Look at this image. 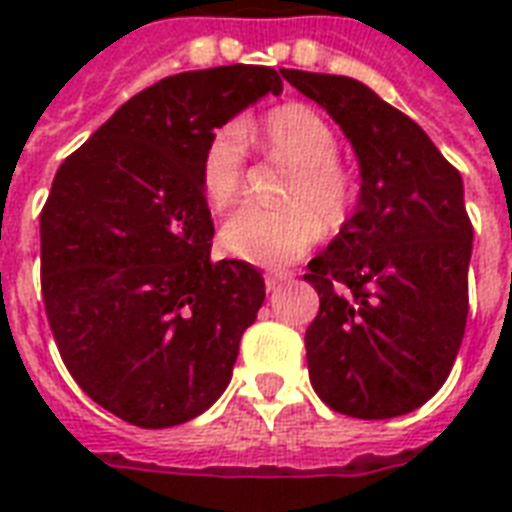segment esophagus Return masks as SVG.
Wrapping results in <instances>:
<instances>
[{
	"instance_id": "esophagus-1",
	"label": "esophagus",
	"mask_w": 512,
	"mask_h": 512,
	"mask_svg": "<svg viewBox=\"0 0 512 512\" xmlns=\"http://www.w3.org/2000/svg\"><path fill=\"white\" fill-rule=\"evenodd\" d=\"M289 279H292L289 273H271V276H265V287H268V292H276Z\"/></svg>"
}]
</instances>
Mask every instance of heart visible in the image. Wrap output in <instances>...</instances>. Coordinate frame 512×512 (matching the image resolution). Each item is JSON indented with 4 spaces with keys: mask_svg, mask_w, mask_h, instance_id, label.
<instances>
[{
    "mask_svg": "<svg viewBox=\"0 0 512 512\" xmlns=\"http://www.w3.org/2000/svg\"><path fill=\"white\" fill-rule=\"evenodd\" d=\"M247 132L228 124L201 151L199 183L212 209L236 204L247 162ZM260 135L273 159L295 167L284 188L287 207H244L223 225L225 252L260 268H284L321 239L324 225L337 228L348 217L353 183L337 159V138L324 116L292 103L265 116Z\"/></svg>",
    "mask_w": 512,
    "mask_h": 512,
    "instance_id": "heart-1",
    "label": "heart"
}]
</instances>
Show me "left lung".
<instances>
[{
	"instance_id": "left-lung-1",
	"label": "left lung",
	"mask_w": 512,
	"mask_h": 512,
	"mask_svg": "<svg viewBox=\"0 0 512 512\" xmlns=\"http://www.w3.org/2000/svg\"><path fill=\"white\" fill-rule=\"evenodd\" d=\"M356 151L353 215L305 281L321 297L308 374L329 409L358 420L414 412L452 372L468 321L473 225L462 177L420 124L350 76L289 68Z\"/></svg>"
}]
</instances>
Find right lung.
Listing matches in <instances>:
<instances>
[{"mask_svg": "<svg viewBox=\"0 0 512 512\" xmlns=\"http://www.w3.org/2000/svg\"><path fill=\"white\" fill-rule=\"evenodd\" d=\"M268 92L281 79L265 66L167 76L55 172L39 217L44 311L79 388L130 425L207 412L263 305L252 265L209 257L199 162L217 127Z\"/></svg>", "mask_w": 512, "mask_h": 512, "instance_id": "right-lung-1", "label": "right lung"}]
</instances>
